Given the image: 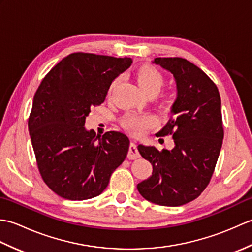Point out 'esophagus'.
<instances>
[{
    "label": "esophagus",
    "instance_id": "1",
    "mask_svg": "<svg viewBox=\"0 0 252 252\" xmlns=\"http://www.w3.org/2000/svg\"><path fill=\"white\" fill-rule=\"evenodd\" d=\"M140 157V153L137 151V147L134 143L130 144L129 147V153H127V158L129 159H137Z\"/></svg>",
    "mask_w": 252,
    "mask_h": 252
}]
</instances>
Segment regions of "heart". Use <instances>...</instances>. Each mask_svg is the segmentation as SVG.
<instances>
[{"mask_svg": "<svg viewBox=\"0 0 252 252\" xmlns=\"http://www.w3.org/2000/svg\"><path fill=\"white\" fill-rule=\"evenodd\" d=\"M136 81L141 89L147 94H156L164 83V78L162 73L157 68L151 65H143L138 67L135 71ZM119 82V78H115L110 83L107 96L111 97L112 93ZM156 117L153 115H138L134 112H127L121 119V123L125 129L130 131L134 134H142L149 127H153L157 125Z\"/></svg>", "mask_w": 252, "mask_h": 252, "instance_id": "1", "label": "heart"}]
</instances>
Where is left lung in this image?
I'll return each instance as SVG.
<instances>
[{
  "label": "left lung",
  "mask_w": 252,
  "mask_h": 252,
  "mask_svg": "<svg viewBox=\"0 0 252 252\" xmlns=\"http://www.w3.org/2000/svg\"><path fill=\"white\" fill-rule=\"evenodd\" d=\"M154 63L173 74L178 97L171 118L158 136L172 135L174 147L159 152L137 146L153 165L151 178L137 184L146 200L178 207L196 199L215 171L224 131L221 97L215 82L194 63L181 57H157Z\"/></svg>",
  "instance_id": "obj_1"
}]
</instances>
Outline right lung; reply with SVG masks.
I'll return each mask as SVG.
<instances>
[{
    "label": "right lung",
    "mask_w": 252,
    "mask_h": 252,
    "mask_svg": "<svg viewBox=\"0 0 252 252\" xmlns=\"http://www.w3.org/2000/svg\"><path fill=\"white\" fill-rule=\"evenodd\" d=\"M131 63L127 57L72 53L37 88L29 133L42 179L58 196L85 200L100 195L125 161L130 145L126 134L110 131L97 138L84 125L91 108L104 103L112 80Z\"/></svg>",
    "instance_id": "add662e5"
}]
</instances>
